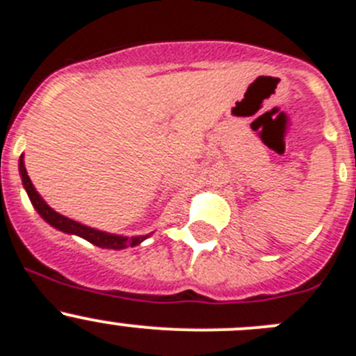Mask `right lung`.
Returning a JSON list of instances; mask_svg holds the SVG:
<instances>
[{
    "label": "right lung",
    "mask_w": 356,
    "mask_h": 356,
    "mask_svg": "<svg viewBox=\"0 0 356 356\" xmlns=\"http://www.w3.org/2000/svg\"><path fill=\"white\" fill-rule=\"evenodd\" d=\"M19 172L20 178H22V185L26 188L29 195V201L35 206V209L38 211V215L45 220L49 225H52L57 231H63L66 234H74L80 236V238L87 239L92 245L99 246V248H108V250H124L127 246H138L140 243H143L145 239L150 238V234L147 236H133V238H127V236L120 234H110V232L97 231V229H92V227H87L83 223L76 222V220H71L67 216L60 215L56 209L50 208L45 201L42 199V195L36 192L35 185L31 184V178L28 176V171H26V165H24V155H20L19 159Z\"/></svg>",
    "instance_id": "add662e5"
}]
</instances>
